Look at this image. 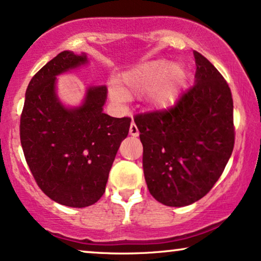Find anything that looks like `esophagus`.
Segmentation results:
<instances>
[{"instance_id":"esophagus-1","label":"esophagus","mask_w":261,"mask_h":261,"mask_svg":"<svg viewBox=\"0 0 261 261\" xmlns=\"http://www.w3.org/2000/svg\"><path fill=\"white\" fill-rule=\"evenodd\" d=\"M130 135L131 136H135V137H137L138 135H140V131H138V127H137V125L134 123H131V125H130Z\"/></svg>"}]
</instances>
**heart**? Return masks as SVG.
<instances>
[{"label":"heart","instance_id":"heart-1","mask_svg":"<svg viewBox=\"0 0 261 261\" xmlns=\"http://www.w3.org/2000/svg\"><path fill=\"white\" fill-rule=\"evenodd\" d=\"M184 80L182 69L168 61L144 62L124 72L120 87H111V98L114 102L124 103L127 101V96L143 95L150 92L151 102L156 107L169 109L179 98Z\"/></svg>","mask_w":261,"mask_h":261}]
</instances>
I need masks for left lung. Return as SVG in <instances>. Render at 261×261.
I'll list each match as a JSON object with an SVG mask.
<instances>
[{"label":"left lung","mask_w":261,"mask_h":261,"mask_svg":"<svg viewBox=\"0 0 261 261\" xmlns=\"http://www.w3.org/2000/svg\"><path fill=\"white\" fill-rule=\"evenodd\" d=\"M193 55L196 81L175 105L134 118L148 190L167 206H186L205 196L234 149L230 88L203 55Z\"/></svg>","instance_id":"8db88e82"}]
</instances>
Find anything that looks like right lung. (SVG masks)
<instances>
[{
	"mask_svg": "<svg viewBox=\"0 0 261 261\" xmlns=\"http://www.w3.org/2000/svg\"><path fill=\"white\" fill-rule=\"evenodd\" d=\"M87 63V56L63 51L29 83L20 118L23 155L37 185L62 205L85 207L105 192L111 167L131 118L102 112L105 86L87 90L80 107L67 109L56 94V76Z\"/></svg>",
	"mask_w": 261,
	"mask_h": 261,
	"instance_id": "add662e5",
	"label": "right lung"
}]
</instances>
